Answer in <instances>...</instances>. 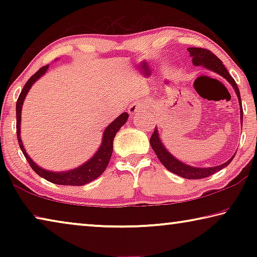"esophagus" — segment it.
<instances>
[{"instance_id":"34e87169","label":"esophagus","mask_w":257,"mask_h":257,"mask_svg":"<svg viewBox=\"0 0 257 257\" xmlns=\"http://www.w3.org/2000/svg\"><path fill=\"white\" fill-rule=\"evenodd\" d=\"M146 104L144 102H136V103H133L132 105L129 106L128 111L132 115L136 114V113H142L146 110Z\"/></svg>"}]
</instances>
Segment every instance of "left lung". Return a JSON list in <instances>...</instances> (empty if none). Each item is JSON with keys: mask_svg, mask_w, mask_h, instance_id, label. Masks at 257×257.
Listing matches in <instances>:
<instances>
[{"mask_svg": "<svg viewBox=\"0 0 257 257\" xmlns=\"http://www.w3.org/2000/svg\"><path fill=\"white\" fill-rule=\"evenodd\" d=\"M189 52V55L191 56V62L195 67H204L207 70H211L213 72L217 73L221 77H223L225 80H227L230 85L232 86L234 89V93H236L238 97V103H239V108H240V123L242 125V106H241V98H240V93H239V88L234 81L233 78L230 76L227 69L223 66L222 61H221L217 56L212 53L211 51L205 50V49H199V47H189L187 49ZM151 146L153 151L155 152L156 156H158L160 162L162 163L165 168L168 169L169 171H171L175 175H178L179 177L186 178V179H202V178H206L212 176L213 173L217 171L222 170L223 168L227 167V165L231 162L234 154L230 158L227 162H224L220 165H216V167H207V168H198V167H193V165L186 164L181 162L180 160L175 158L170 152L167 150V147L163 144L162 139H161L160 133L158 130V127L155 128L154 134L151 136L150 139Z\"/></svg>", "mask_w": 257, "mask_h": 257, "instance_id": "1", "label": "left lung"}]
</instances>
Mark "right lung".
Segmentation results:
<instances>
[{"mask_svg": "<svg viewBox=\"0 0 257 257\" xmlns=\"http://www.w3.org/2000/svg\"><path fill=\"white\" fill-rule=\"evenodd\" d=\"M49 70V66L43 67L40 69L35 75L29 78V80L26 82L25 87L21 90V93L18 97L16 105V114H17V137H18V143L21 151L27 159L28 163L32 167L33 170L37 173L38 176L44 178L47 181L53 182L56 185H63V186H82L88 184V182L93 181L98 178L102 173L105 171L110 159L112 156L113 151V139L116 133L119 132L120 128L128 121V112H123L114 119L112 122L104 129L101 145L98 146L97 151L95 152L94 155L89 160H87L85 163L80 164L79 167L73 168L71 170L66 171H51L40 167V165L35 163V161L28 155L27 151L25 150L23 139H21V110H23L24 101L26 96H27L28 92L32 88V86L41 77H43Z\"/></svg>", "mask_w": 257, "mask_h": 257, "instance_id": "obj_1", "label": "right lung"}]
</instances>
